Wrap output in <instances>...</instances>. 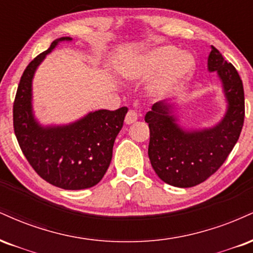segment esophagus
Instances as JSON below:
<instances>
[{
  "label": "esophagus",
  "mask_w": 253,
  "mask_h": 253,
  "mask_svg": "<svg viewBox=\"0 0 253 253\" xmlns=\"http://www.w3.org/2000/svg\"><path fill=\"white\" fill-rule=\"evenodd\" d=\"M137 118H138L137 112H136L135 110H129V111H127L126 116V124L135 123V122L137 121Z\"/></svg>",
  "instance_id": "34e87169"
}]
</instances>
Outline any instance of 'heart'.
Listing matches in <instances>:
<instances>
[{"label":"heart","instance_id":"heart-1","mask_svg":"<svg viewBox=\"0 0 253 253\" xmlns=\"http://www.w3.org/2000/svg\"><path fill=\"white\" fill-rule=\"evenodd\" d=\"M195 60L192 54L180 52L174 46L151 49L139 62L122 67V73L131 80H147L159 73L150 86L153 97L166 98L188 82L194 73Z\"/></svg>","mask_w":253,"mask_h":253}]
</instances>
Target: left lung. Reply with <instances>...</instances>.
<instances>
[{"mask_svg":"<svg viewBox=\"0 0 253 253\" xmlns=\"http://www.w3.org/2000/svg\"><path fill=\"white\" fill-rule=\"evenodd\" d=\"M209 72H216L226 100L224 117L213 126L185 127L176 104L157 102L145 115L149 124L150 163L163 182L180 188L197 186L214 174L238 141L245 116L243 82L234 66L211 46Z\"/></svg>","mask_w":253,"mask_h":253,"instance_id":"obj_1","label":"left lung"}]
</instances>
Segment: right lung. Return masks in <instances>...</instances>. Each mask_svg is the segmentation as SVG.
<instances>
[{"instance_id":"add662e5","label":"right lung","mask_w":253,"mask_h":253,"mask_svg":"<svg viewBox=\"0 0 253 253\" xmlns=\"http://www.w3.org/2000/svg\"><path fill=\"white\" fill-rule=\"evenodd\" d=\"M72 40L70 37L56 39L27 66L15 97L13 120L21 150L34 170L50 185L78 191L96 186L103 179L127 108L91 111L72 123L60 126H43L38 121L33 109L35 72L59 43Z\"/></svg>"}]
</instances>
